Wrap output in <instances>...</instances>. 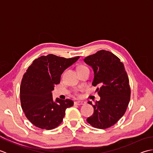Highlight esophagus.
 <instances>
[{"label": "esophagus", "mask_w": 153, "mask_h": 153, "mask_svg": "<svg viewBox=\"0 0 153 153\" xmlns=\"http://www.w3.org/2000/svg\"><path fill=\"white\" fill-rule=\"evenodd\" d=\"M86 102H84V101H76L74 102V105H85Z\"/></svg>", "instance_id": "1"}]
</instances>
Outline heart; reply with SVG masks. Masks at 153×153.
I'll list each match as a JSON object with an SVG mask.
<instances>
[{
	"mask_svg": "<svg viewBox=\"0 0 153 153\" xmlns=\"http://www.w3.org/2000/svg\"><path fill=\"white\" fill-rule=\"evenodd\" d=\"M83 67H85V66H80V67H79V68H83ZM79 68H78V69H79Z\"/></svg>",
	"mask_w": 153,
	"mask_h": 153,
	"instance_id": "obj_1",
	"label": "heart"
}]
</instances>
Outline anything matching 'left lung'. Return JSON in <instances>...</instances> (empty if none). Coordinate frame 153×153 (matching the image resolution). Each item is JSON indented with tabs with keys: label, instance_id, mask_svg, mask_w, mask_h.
Wrapping results in <instances>:
<instances>
[{
	"label": "left lung",
	"instance_id": "obj_1",
	"mask_svg": "<svg viewBox=\"0 0 153 153\" xmlns=\"http://www.w3.org/2000/svg\"><path fill=\"white\" fill-rule=\"evenodd\" d=\"M85 62L94 71L92 85L97 87L99 101L93 105L91 116L87 122L98 129H106L114 125L124 114L130 100L131 89L123 64L111 52L101 50L85 58Z\"/></svg>",
	"mask_w": 153,
	"mask_h": 153
}]
</instances>
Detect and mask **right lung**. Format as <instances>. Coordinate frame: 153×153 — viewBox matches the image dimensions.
Segmentation results:
<instances>
[{
  "instance_id": "right-lung-1",
  "label": "right lung",
  "mask_w": 153,
  "mask_h": 153,
  "mask_svg": "<svg viewBox=\"0 0 153 153\" xmlns=\"http://www.w3.org/2000/svg\"><path fill=\"white\" fill-rule=\"evenodd\" d=\"M54 54L36 58L23 76L20 86V101L23 111L32 124L50 130L62 123L67 108L74 105L69 99L57 98L54 102L51 91L60 83L63 71L78 60Z\"/></svg>"
}]
</instances>
